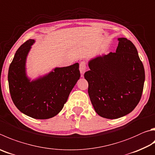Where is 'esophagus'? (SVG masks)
<instances>
[{"label": "esophagus", "instance_id": "obj_1", "mask_svg": "<svg viewBox=\"0 0 155 155\" xmlns=\"http://www.w3.org/2000/svg\"><path fill=\"white\" fill-rule=\"evenodd\" d=\"M79 70H80V72H81V77H83L84 73L85 72V70H86V63H85V61H81V62L80 63Z\"/></svg>", "mask_w": 155, "mask_h": 155}]
</instances>
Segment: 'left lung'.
Returning a JSON list of instances; mask_svg holds the SVG:
<instances>
[{"instance_id":"1","label":"left lung","mask_w":155,"mask_h":155,"mask_svg":"<svg viewBox=\"0 0 155 155\" xmlns=\"http://www.w3.org/2000/svg\"><path fill=\"white\" fill-rule=\"evenodd\" d=\"M116 52L97 56L89 61L84 77L88 94L100 117L115 119L133 110L141 99L145 72L134 45L119 38Z\"/></svg>"}]
</instances>
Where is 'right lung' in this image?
<instances>
[{"mask_svg": "<svg viewBox=\"0 0 155 155\" xmlns=\"http://www.w3.org/2000/svg\"><path fill=\"white\" fill-rule=\"evenodd\" d=\"M34 39H29L17 51L8 72L9 87L14 104L19 111L36 119L55 117L63 108L70 93L81 77L79 64L55 68L49 74L31 81L26 62Z\"/></svg>", "mask_w": 155, "mask_h": 155, "instance_id": "add662e5", "label": "right lung"}]
</instances>
